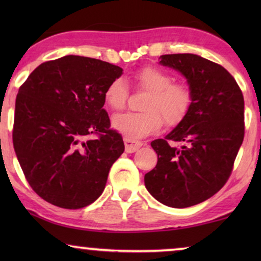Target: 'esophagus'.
Listing matches in <instances>:
<instances>
[{
  "label": "esophagus",
  "instance_id": "esophagus-1",
  "mask_svg": "<svg viewBox=\"0 0 261 261\" xmlns=\"http://www.w3.org/2000/svg\"><path fill=\"white\" fill-rule=\"evenodd\" d=\"M123 140H124V146H126L127 153L137 152L138 149L142 146L141 141H135V140H132V139H128V138H124Z\"/></svg>",
  "mask_w": 261,
  "mask_h": 261
}]
</instances>
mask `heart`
Here are the masks:
<instances>
[{"instance_id":"1","label":"heart","mask_w":261,"mask_h":261,"mask_svg":"<svg viewBox=\"0 0 261 261\" xmlns=\"http://www.w3.org/2000/svg\"><path fill=\"white\" fill-rule=\"evenodd\" d=\"M139 90L148 95L142 103L144 112L124 113L113 117V127L128 139L147 137L163 127L179 124L190 112L194 95L190 87L176 83L169 72L156 66H146L134 74ZM129 88L124 78L117 77L107 85L105 101L113 110H122L127 105Z\"/></svg>"}]
</instances>
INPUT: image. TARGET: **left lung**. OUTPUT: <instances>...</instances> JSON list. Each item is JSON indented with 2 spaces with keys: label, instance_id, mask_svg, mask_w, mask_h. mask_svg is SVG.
Here are the masks:
<instances>
[{
  "label": "left lung",
  "instance_id": "1",
  "mask_svg": "<svg viewBox=\"0 0 261 261\" xmlns=\"http://www.w3.org/2000/svg\"><path fill=\"white\" fill-rule=\"evenodd\" d=\"M160 59L187 78L194 102L171 133L151 142L158 163L145 174V185L163 204L188 208L215 195L230 177L245 135L244 95L234 77L208 59L191 53Z\"/></svg>",
  "mask_w": 261,
  "mask_h": 261
}]
</instances>
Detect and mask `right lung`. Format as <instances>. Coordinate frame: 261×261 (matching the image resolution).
Segmentation results:
<instances>
[{
	"label": "right lung",
	"instance_id": "1",
	"mask_svg": "<svg viewBox=\"0 0 261 261\" xmlns=\"http://www.w3.org/2000/svg\"><path fill=\"white\" fill-rule=\"evenodd\" d=\"M122 74L103 60L65 56L39 65L15 102L13 145L37 195L64 209H81L105 190L123 140L105 109V90Z\"/></svg>",
	"mask_w": 261,
	"mask_h": 261
}]
</instances>
